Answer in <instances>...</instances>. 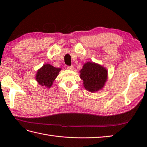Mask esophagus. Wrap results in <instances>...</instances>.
<instances>
[{
    "label": "esophagus",
    "mask_w": 147,
    "mask_h": 147,
    "mask_svg": "<svg viewBox=\"0 0 147 147\" xmlns=\"http://www.w3.org/2000/svg\"><path fill=\"white\" fill-rule=\"evenodd\" d=\"M67 69L69 70H73V65H71V66L68 65V66H67Z\"/></svg>",
    "instance_id": "esophagus-1"
}]
</instances>
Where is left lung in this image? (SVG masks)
<instances>
[{
    "label": "left lung",
    "mask_w": 147,
    "mask_h": 147,
    "mask_svg": "<svg viewBox=\"0 0 147 147\" xmlns=\"http://www.w3.org/2000/svg\"><path fill=\"white\" fill-rule=\"evenodd\" d=\"M85 88L90 92H95L104 86L107 80L106 69L94 62H88L80 71Z\"/></svg>",
    "instance_id": "8db88e82"
}]
</instances>
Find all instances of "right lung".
I'll list each match as a JSON object with an SVG mask.
<instances>
[{
  "mask_svg": "<svg viewBox=\"0 0 147 147\" xmlns=\"http://www.w3.org/2000/svg\"><path fill=\"white\" fill-rule=\"evenodd\" d=\"M61 70V68L55 67L51 64H44L37 71L36 80L39 85L46 88H51Z\"/></svg>",
  "mask_w": 147,
  "mask_h": 147,
  "instance_id": "1",
  "label": "right lung"
}]
</instances>
